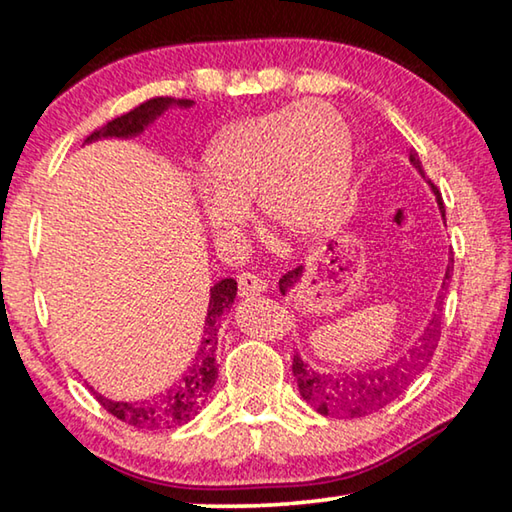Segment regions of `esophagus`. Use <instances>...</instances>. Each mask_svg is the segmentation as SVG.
Returning <instances> with one entry per match:
<instances>
[{"label": "esophagus", "mask_w": 512, "mask_h": 512, "mask_svg": "<svg viewBox=\"0 0 512 512\" xmlns=\"http://www.w3.org/2000/svg\"><path fill=\"white\" fill-rule=\"evenodd\" d=\"M237 284H239L241 296H255V293H264L266 287H268L262 277L255 275V273H239Z\"/></svg>", "instance_id": "1"}]
</instances>
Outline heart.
I'll return each instance as SVG.
<instances>
[{
  "instance_id": "obj_1",
  "label": "heart",
  "mask_w": 512,
  "mask_h": 512,
  "mask_svg": "<svg viewBox=\"0 0 512 512\" xmlns=\"http://www.w3.org/2000/svg\"><path fill=\"white\" fill-rule=\"evenodd\" d=\"M352 164L350 126L329 103H291L235 121L203 155V216L214 235L232 237L255 198L268 230L309 239L341 212Z\"/></svg>"
}]
</instances>
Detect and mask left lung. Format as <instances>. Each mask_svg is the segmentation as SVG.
Here are the masks:
<instances>
[{
  "label": "left lung",
  "mask_w": 512,
  "mask_h": 512,
  "mask_svg": "<svg viewBox=\"0 0 512 512\" xmlns=\"http://www.w3.org/2000/svg\"><path fill=\"white\" fill-rule=\"evenodd\" d=\"M413 167L424 176L422 162L418 153L409 155ZM433 194L438 198L440 212L445 214L443 198L438 194V187L431 183ZM452 264L447 266L443 289H447V280H452ZM302 268H293L287 275L280 277V291L287 293L293 284L298 282ZM440 302V300H438ZM440 341V318L433 314L429 327L424 329L418 348H413L409 359H402L395 366L386 368H370L361 372H314L307 368V363L302 361L298 354H293V377L298 381L300 395L307 404L314 406L318 413L332 415V418H361V415H370L379 409H384L386 404H391L395 397H400L406 386L411 384V379L427 366L429 359L436 352V345Z\"/></svg>",
  "instance_id": "obj_1"
}]
</instances>
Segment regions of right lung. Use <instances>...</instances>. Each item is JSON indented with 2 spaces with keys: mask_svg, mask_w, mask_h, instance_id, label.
Segmentation results:
<instances>
[{
  "mask_svg": "<svg viewBox=\"0 0 512 512\" xmlns=\"http://www.w3.org/2000/svg\"><path fill=\"white\" fill-rule=\"evenodd\" d=\"M171 99L167 97H155L140 103L133 110L124 112V115L112 117L101 128H97L88 140H97V137H128L144 131V126H149L151 121L162 115L164 110L171 106ZM180 106H192V101H178ZM237 296V282L232 277L216 282L210 291V307H207L205 318V332L203 343L198 350L196 363L189 368L178 384H173L167 393H160L153 400L126 404V402H112L106 397L97 395L99 404L110 415H115L117 420L131 424L137 429H173L183 427L194 415L203 409L207 395L216 384L219 377V363H216V343H219V325L221 316L230 309L232 300Z\"/></svg>",
  "mask_w": 512,
  "mask_h": 512,
  "instance_id": "add662e5",
  "label": "right lung"
}]
</instances>
